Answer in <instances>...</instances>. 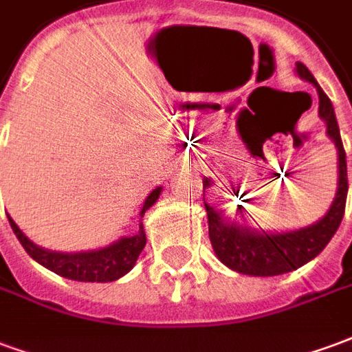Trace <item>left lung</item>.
Wrapping results in <instances>:
<instances>
[{"instance_id":"obj_1","label":"left lung","mask_w":352,"mask_h":352,"mask_svg":"<svg viewBox=\"0 0 352 352\" xmlns=\"http://www.w3.org/2000/svg\"><path fill=\"white\" fill-rule=\"evenodd\" d=\"M296 72L302 79L309 80L317 87L318 92V115L322 116L328 126V135L333 139L340 156V183L338 194L333 199L330 211L313 226L288 232V234H258L249 232L247 228H237L234 224L222 222L221 214L213 207L206 204L207 219H209V239L213 245L214 254L222 264L245 275H258V277H272L298 270L300 265L307 264L317 256L318 252L330 243L333 234L338 232L345 213L347 201V158L345 148L341 143L340 126L336 120L332 101L318 87L315 77L303 64H296ZM204 186H209V181H204Z\"/></svg>"}]
</instances>
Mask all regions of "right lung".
<instances>
[{
    "instance_id": "1",
    "label": "right lung",
    "mask_w": 352,
    "mask_h": 352,
    "mask_svg": "<svg viewBox=\"0 0 352 352\" xmlns=\"http://www.w3.org/2000/svg\"><path fill=\"white\" fill-rule=\"evenodd\" d=\"M162 188H154L148 198H146L145 206L141 209V214L145 213L148 207L153 206L154 201L160 196ZM11 228L14 236L19 237L22 247L26 252L41 265H45L50 272L62 275L65 279L73 280H85V283H109V280H116L130 272L135 265V260L139 258L141 251L145 249L146 237L143 226H139V232L131 237H122L120 241L109 245L105 249L90 252H52L45 251L41 247L34 245L28 239L22 230L14 224L11 217Z\"/></svg>"
}]
</instances>
